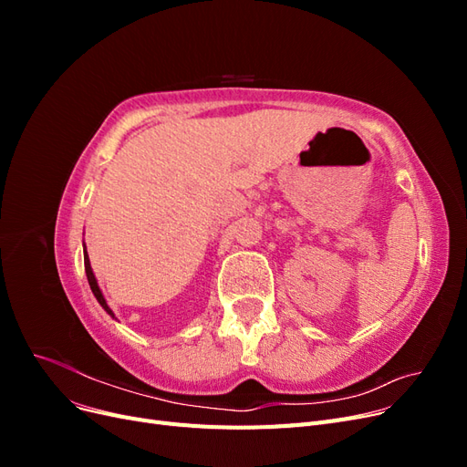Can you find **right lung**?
<instances>
[{"mask_svg": "<svg viewBox=\"0 0 467 467\" xmlns=\"http://www.w3.org/2000/svg\"><path fill=\"white\" fill-rule=\"evenodd\" d=\"M83 263H86V275H88V282H89L91 292H93V296H95V298H97V302L101 304V307L105 309V312H107L110 317H115V314H112V309L109 307V304H107V300H105V296H103L101 288H99V285H97V278H95V275H93V268H91V263H89V255H88L86 247H83Z\"/></svg>", "mask_w": 467, "mask_h": 467, "instance_id": "1", "label": "right lung"}]
</instances>
